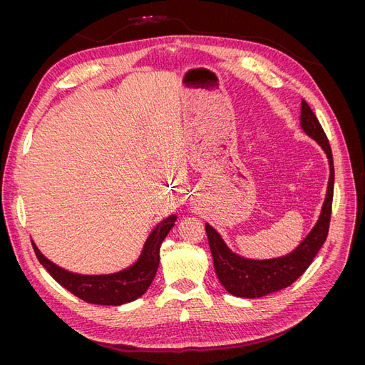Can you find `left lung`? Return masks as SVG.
<instances>
[{
	"label": "left lung",
	"instance_id": "8db88e82",
	"mask_svg": "<svg viewBox=\"0 0 365 365\" xmlns=\"http://www.w3.org/2000/svg\"><path fill=\"white\" fill-rule=\"evenodd\" d=\"M300 125L304 134L314 138L322 146L327 155L330 168V176L322 215H319L311 233L302 240V244L282 257L267 260L245 259L231 251L217 231L212 225L205 224L208 245L213 256L217 279L220 284L235 297L260 298L263 295L288 288L289 284H292L309 268V264L312 263L319 248L326 242L330 224V213H332L335 180L332 149H330L329 140L322 125H319L318 118L312 113L311 106L304 101H302Z\"/></svg>",
	"mask_w": 365,
	"mask_h": 365
}]
</instances>
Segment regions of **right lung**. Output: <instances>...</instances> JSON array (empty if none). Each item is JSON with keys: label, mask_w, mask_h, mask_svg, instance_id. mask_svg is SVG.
I'll return each instance as SVG.
<instances>
[{"label": "right lung", "mask_w": 365, "mask_h": 365, "mask_svg": "<svg viewBox=\"0 0 365 365\" xmlns=\"http://www.w3.org/2000/svg\"><path fill=\"white\" fill-rule=\"evenodd\" d=\"M175 222L176 215L161 220L146 239L138 260L134 264H130L129 268L114 274L85 275L70 272L43 256L33 240L31 245L42 267L65 289L86 303L120 306L137 300L138 297L148 291L158 269L161 244Z\"/></svg>", "instance_id": "right-lung-1"}]
</instances>
